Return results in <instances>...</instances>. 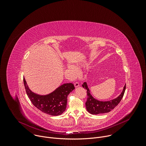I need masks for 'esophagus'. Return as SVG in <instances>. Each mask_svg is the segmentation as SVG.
Here are the masks:
<instances>
[{
	"label": "esophagus",
	"instance_id": "1",
	"mask_svg": "<svg viewBox=\"0 0 146 146\" xmlns=\"http://www.w3.org/2000/svg\"><path fill=\"white\" fill-rule=\"evenodd\" d=\"M74 87H75L76 88H77V87H78L80 86V85H79V83H78V82H75L74 84Z\"/></svg>",
	"mask_w": 146,
	"mask_h": 146
}]
</instances>
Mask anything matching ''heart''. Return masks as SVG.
<instances>
[{
	"instance_id": "b5f03b06",
	"label": "heart",
	"mask_w": 146,
	"mask_h": 146,
	"mask_svg": "<svg viewBox=\"0 0 146 146\" xmlns=\"http://www.w3.org/2000/svg\"><path fill=\"white\" fill-rule=\"evenodd\" d=\"M68 68H69V69H70V70L72 72V73H76L77 72V68H76L74 66H73V65H69L68 66Z\"/></svg>"
}]
</instances>
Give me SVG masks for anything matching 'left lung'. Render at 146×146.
<instances>
[{"label": "left lung", "instance_id": "8db88e82", "mask_svg": "<svg viewBox=\"0 0 146 146\" xmlns=\"http://www.w3.org/2000/svg\"><path fill=\"white\" fill-rule=\"evenodd\" d=\"M82 86L87 90L88 96L87 102H86L87 110L90 114L95 115L109 113L114 109L121 100L126 88L125 84L124 86L121 94L117 98L108 101H100L95 99L91 95V91L86 82L83 83Z\"/></svg>", "mask_w": 146, "mask_h": 146}]
</instances>
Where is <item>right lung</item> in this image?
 <instances>
[{
    "label": "right lung",
    "mask_w": 146,
    "mask_h": 146,
    "mask_svg": "<svg viewBox=\"0 0 146 146\" xmlns=\"http://www.w3.org/2000/svg\"><path fill=\"white\" fill-rule=\"evenodd\" d=\"M24 83L33 105L41 111L53 116L59 115L65 111L68 95L75 89L72 83H65L48 94L40 95L31 91L25 78Z\"/></svg>",
    "instance_id": "obj_1"
}]
</instances>
